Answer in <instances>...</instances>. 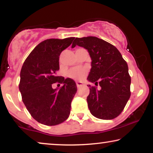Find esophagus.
<instances>
[{
  "instance_id": "esophagus-1",
  "label": "esophagus",
  "mask_w": 153,
  "mask_h": 153,
  "mask_svg": "<svg viewBox=\"0 0 153 153\" xmlns=\"http://www.w3.org/2000/svg\"><path fill=\"white\" fill-rule=\"evenodd\" d=\"M76 86L79 88V87H80V86H81V85H82V83L80 82V81H76Z\"/></svg>"
}]
</instances>
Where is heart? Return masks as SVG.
<instances>
[{
  "label": "heart",
  "instance_id": "1",
  "mask_svg": "<svg viewBox=\"0 0 153 153\" xmlns=\"http://www.w3.org/2000/svg\"><path fill=\"white\" fill-rule=\"evenodd\" d=\"M85 72L83 70H72L69 72V76L75 79H81L84 76Z\"/></svg>",
  "mask_w": 153,
  "mask_h": 153
}]
</instances>
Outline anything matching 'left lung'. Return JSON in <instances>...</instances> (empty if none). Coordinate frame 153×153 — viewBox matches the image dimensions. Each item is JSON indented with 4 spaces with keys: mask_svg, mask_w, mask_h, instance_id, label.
<instances>
[{
    "mask_svg": "<svg viewBox=\"0 0 153 153\" xmlns=\"http://www.w3.org/2000/svg\"><path fill=\"white\" fill-rule=\"evenodd\" d=\"M78 45L87 49L91 58L88 81L100 88L90 87L87 97L91 114L102 120L116 118L130 97L131 78L128 66L118 49L96 37H76L72 48Z\"/></svg>",
    "mask_w": 153,
    "mask_h": 153,
    "instance_id": "obj_1",
    "label": "left lung"
}]
</instances>
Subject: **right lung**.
<instances>
[{
	"label": "right lung",
	"instance_id": "1",
	"mask_svg": "<svg viewBox=\"0 0 153 153\" xmlns=\"http://www.w3.org/2000/svg\"><path fill=\"white\" fill-rule=\"evenodd\" d=\"M74 37L48 39L37 45L25 60L20 72L19 91L25 106L41 124L56 125L70 116L71 102L77 88L72 79L56 76L59 56ZM63 86L53 89L51 84Z\"/></svg>",
	"mask_w": 153,
	"mask_h": 153
}]
</instances>
